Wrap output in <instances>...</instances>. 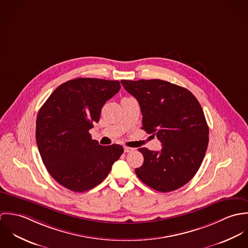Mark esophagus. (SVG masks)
<instances>
[{
    "label": "esophagus",
    "mask_w": 248,
    "mask_h": 248,
    "mask_svg": "<svg viewBox=\"0 0 248 248\" xmlns=\"http://www.w3.org/2000/svg\"><path fill=\"white\" fill-rule=\"evenodd\" d=\"M134 151V149L133 148H130V147H124V152L125 153H130V152H133Z\"/></svg>",
    "instance_id": "1"
}]
</instances>
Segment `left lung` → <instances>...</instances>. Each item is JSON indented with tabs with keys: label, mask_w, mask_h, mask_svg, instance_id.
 <instances>
[{
	"label": "left lung",
	"mask_w": 248,
	"mask_h": 248,
	"mask_svg": "<svg viewBox=\"0 0 248 248\" xmlns=\"http://www.w3.org/2000/svg\"><path fill=\"white\" fill-rule=\"evenodd\" d=\"M140 103L142 130L156 136L159 152L140 148L144 162L136 174L149 187L171 192L185 185L202 165L209 128L201 104L185 88L159 79L122 80Z\"/></svg>",
	"instance_id": "obj_1"
}]
</instances>
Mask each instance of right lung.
Returning a JSON list of instances; mask_svg holds the SVG:
<instances>
[{
  "instance_id": "obj_1",
  "label": "right lung",
  "mask_w": 248,
  "mask_h": 248,
  "mask_svg": "<svg viewBox=\"0 0 248 248\" xmlns=\"http://www.w3.org/2000/svg\"><path fill=\"white\" fill-rule=\"evenodd\" d=\"M120 87L119 81L77 78L60 85L41 107L38 150L49 175L67 189L85 192L97 186L123 154L121 145H99L89 133Z\"/></svg>"
}]
</instances>
